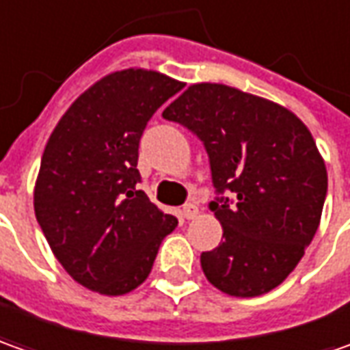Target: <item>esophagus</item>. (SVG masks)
Returning <instances> with one entry per match:
<instances>
[{
    "label": "esophagus",
    "mask_w": 350,
    "mask_h": 350,
    "mask_svg": "<svg viewBox=\"0 0 350 350\" xmlns=\"http://www.w3.org/2000/svg\"><path fill=\"white\" fill-rule=\"evenodd\" d=\"M198 205H193V203H187V205H184V209H182V217L184 219H187V221H191V219H196L198 217Z\"/></svg>",
    "instance_id": "1"
}]
</instances>
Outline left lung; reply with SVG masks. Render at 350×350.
I'll list each match as a JSON object with an SVG mask.
<instances>
[{
	"label": "left lung",
	"mask_w": 350,
	"mask_h": 350,
	"mask_svg": "<svg viewBox=\"0 0 350 350\" xmlns=\"http://www.w3.org/2000/svg\"><path fill=\"white\" fill-rule=\"evenodd\" d=\"M163 118L203 141L213 186L236 196L211 203L223 242L201 254L207 281L236 298L273 291L304 256L327 193L310 129L281 104L221 83L189 85Z\"/></svg>",
	"instance_id": "1"
}]
</instances>
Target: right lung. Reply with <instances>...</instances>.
<instances>
[{
  "instance_id": "1",
  "label": "right lung",
  "mask_w": 350,
  "mask_h": 350,
  "mask_svg": "<svg viewBox=\"0 0 350 350\" xmlns=\"http://www.w3.org/2000/svg\"><path fill=\"white\" fill-rule=\"evenodd\" d=\"M182 83L141 67L114 71L67 108L46 143L34 215L73 281L106 296L131 293L176 228L137 189L139 139Z\"/></svg>"
}]
</instances>
